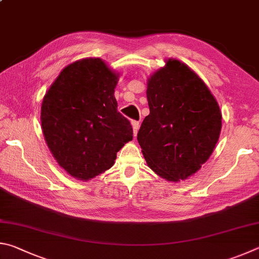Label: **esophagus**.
Wrapping results in <instances>:
<instances>
[{
  "label": "esophagus",
  "instance_id": "1",
  "mask_svg": "<svg viewBox=\"0 0 259 259\" xmlns=\"http://www.w3.org/2000/svg\"><path fill=\"white\" fill-rule=\"evenodd\" d=\"M132 126H133L134 137H137L138 131H139V127H140V121H138V120H132Z\"/></svg>",
  "mask_w": 259,
  "mask_h": 259
}]
</instances>
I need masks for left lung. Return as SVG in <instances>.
I'll return each mask as SVG.
<instances>
[{"label":"left lung","mask_w":259,"mask_h":259,"mask_svg":"<svg viewBox=\"0 0 259 259\" xmlns=\"http://www.w3.org/2000/svg\"><path fill=\"white\" fill-rule=\"evenodd\" d=\"M150 113L138 133L148 166L178 182L200 169L219 141V103L196 72L169 59L148 81Z\"/></svg>","instance_id":"left-lung-1"}]
</instances>
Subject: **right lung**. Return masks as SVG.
I'll use <instances>...</instances> for the list:
<instances>
[{"mask_svg": "<svg viewBox=\"0 0 259 259\" xmlns=\"http://www.w3.org/2000/svg\"><path fill=\"white\" fill-rule=\"evenodd\" d=\"M118 76L101 59H84L63 69L45 94L42 130L53 157L79 180L110 168L133 139L130 120L117 110Z\"/></svg>", "mask_w": 259, "mask_h": 259, "instance_id": "1", "label": "right lung"}]
</instances>
